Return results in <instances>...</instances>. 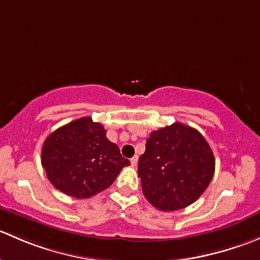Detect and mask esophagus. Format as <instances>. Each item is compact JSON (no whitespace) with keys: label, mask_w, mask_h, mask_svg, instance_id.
I'll return each mask as SVG.
<instances>
[{"label":"esophagus","mask_w":260,"mask_h":260,"mask_svg":"<svg viewBox=\"0 0 260 260\" xmlns=\"http://www.w3.org/2000/svg\"><path fill=\"white\" fill-rule=\"evenodd\" d=\"M137 162H138V156H133L132 158H131V165H132V166H136Z\"/></svg>","instance_id":"obj_1"}]
</instances>
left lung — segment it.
<instances>
[{
	"label": "left lung",
	"instance_id": "1",
	"mask_svg": "<svg viewBox=\"0 0 260 260\" xmlns=\"http://www.w3.org/2000/svg\"><path fill=\"white\" fill-rule=\"evenodd\" d=\"M214 171V154L205 138L179 122L153 131L138 161L143 195L162 211H176L195 203Z\"/></svg>",
	"mask_w": 260,
	"mask_h": 260
}]
</instances>
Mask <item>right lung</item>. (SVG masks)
Segmentation results:
<instances>
[{"instance_id": "add662e5", "label": "right lung", "mask_w": 260, "mask_h": 260, "mask_svg": "<svg viewBox=\"0 0 260 260\" xmlns=\"http://www.w3.org/2000/svg\"><path fill=\"white\" fill-rule=\"evenodd\" d=\"M90 117L75 119L52 132L41 149L50 182L61 192L88 199L108 188L129 161Z\"/></svg>"}]
</instances>
